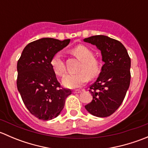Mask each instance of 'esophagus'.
<instances>
[{
    "label": "esophagus",
    "instance_id": "obj_1",
    "mask_svg": "<svg viewBox=\"0 0 148 148\" xmlns=\"http://www.w3.org/2000/svg\"><path fill=\"white\" fill-rule=\"evenodd\" d=\"M82 91L81 90H79V89H77V90H74V94H79L81 93Z\"/></svg>",
    "mask_w": 148,
    "mask_h": 148
}]
</instances>
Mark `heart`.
<instances>
[{
    "label": "heart",
    "instance_id": "b5f03b06",
    "mask_svg": "<svg viewBox=\"0 0 148 148\" xmlns=\"http://www.w3.org/2000/svg\"><path fill=\"white\" fill-rule=\"evenodd\" d=\"M72 52L82 62V64L79 69L81 72L66 74L62 79V83L66 87L75 89L81 87L87 82L89 77L91 78L97 77L101 71V63L98 59L94 58L95 55L93 51L84 45H79L74 48ZM51 65L55 74L58 76L62 77L64 74L65 64L60 53H56L53 56L51 61Z\"/></svg>",
    "mask_w": 148,
    "mask_h": 148
}]
</instances>
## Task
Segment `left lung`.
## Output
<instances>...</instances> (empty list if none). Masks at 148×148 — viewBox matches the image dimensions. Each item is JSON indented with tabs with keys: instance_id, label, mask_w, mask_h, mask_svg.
Listing matches in <instances>:
<instances>
[{
	"instance_id": "8db88e82",
	"label": "left lung",
	"mask_w": 148,
	"mask_h": 148,
	"mask_svg": "<svg viewBox=\"0 0 148 148\" xmlns=\"http://www.w3.org/2000/svg\"><path fill=\"white\" fill-rule=\"evenodd\" d=\"M84 41L96 46L104 62L99 77L89 87L93 99L85 109L96 117H108L119 108L130 86V58L122 43L107 36H93Z\"/></svg>"
}]
</instances>
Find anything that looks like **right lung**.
<instances>
[{
	"label": "right lung",
	"instance_id": "add662e5",
	"mask_svg": "<svg viewBox=\"0 0 148 148\" xmlns=\"http://www.w3.org/2000/svg\"><path fill=\"white\" fill-rule=\"evenodd\" d=\"M69 42L52 38L36 40L24 48L18 61V90L28 111L40 120L57 117L71 94L61 87L51 65L53 56Z\"/></svg>",
	"mask_w": 148,
	"mask_h": 148
}]
</instances>
